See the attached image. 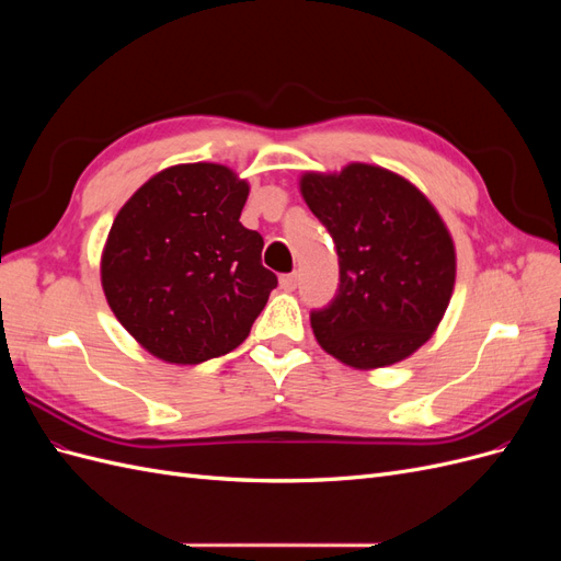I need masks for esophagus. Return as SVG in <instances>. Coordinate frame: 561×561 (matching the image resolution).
<instances>
[{
  "label": "esophagus",
  "mask_w": 561,
  "mask_h": 561,
  "mask_svg": "<svg viewBox=\"0 0 561 561\" xmlns=\"http://www.w3.org/2000/svg\"><path fill=\"white\" fill-rule=\"evenodd\" d=\"M297 283H299V274H297V271H295V274H285V276H280V287H283V290H287V293L295 290Z\"/></svg>",
  "instance_id": "1"
}]
</instances>
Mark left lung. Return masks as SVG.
Returning <instances> with one entry per match:
<instances>
[{
    "mask_svg": "<svg viewBox=\"0 0 561 561\" xmlns=\"http://www.w3.org/2000/svg\"><path fill=\"white\" fill-rule=\"evenodd\" d=\"M299 190L339 257L336 297L311 311L318 344L355 369L410 358L454 293L456 250L443 217L410 180L369 163L304 173Z\"/></svg>",
    "mask_w": 561,
    "mask_h": 561,
    "instance_id": "left-lung-1",
    "label": "left lung"
}]
</instances>
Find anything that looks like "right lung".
I'll return each instance as SVG.
<instances>
[{
  "label": "right lung",
  "instance_id": "obj_1",
  "mask_svg": "<svg viewBox=\"0 0 561 561\" xmlns=\"http://www.w3.org/2000/svg\"><path fill=\"white\" fill-rule=\"evenodd\" d=\"M245 180L219 163L157 173L114 217L100 280L116 320L145 351L198 365L241 346L276 274L264 239L239 219Z\"/></svg>",
  "mask_w": 561,
  "mask_h": 561
}]
</instances>
